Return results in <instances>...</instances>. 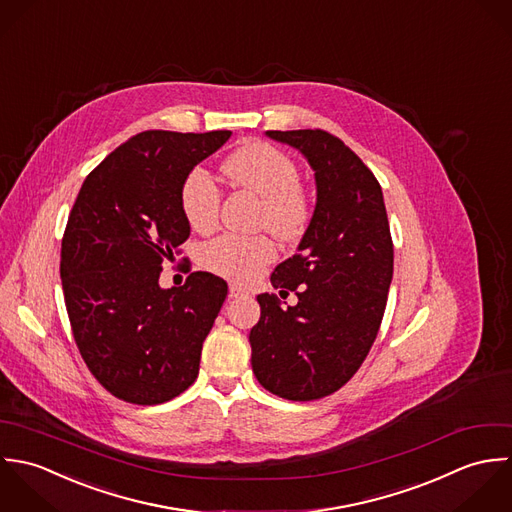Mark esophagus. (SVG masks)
I'll list each match as a JSON object with an SVG mask.
<instances>
[{
    "label": "esophagus",
    "mask_w": 512,
    "mask_h": 512,
    "mask_svg": "<svg viewBox=\"0 0 512 512\" xmlns=\"http://www.w3.org/2000/svg\"><path fill=\"white\" fill-rule=\"evenodd\" d=\"M247 295V291L241 287V285H229V297L231 299H239V297H245Z\"/></svg>",
    "instance_id": "34e87169"
}]
</instances>
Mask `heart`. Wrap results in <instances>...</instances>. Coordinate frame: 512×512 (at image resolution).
Segmentation results:
<instances>
[{
	"instance_id": "b5f03b06",
	"label": "heart",
	"mask_w": 512,
	"mask_h": 512,
	"mask_svg": "<svg viewBox=\"0 0 512 512\" xmlns=\"http://www.w3.org/2000/svg\"><path fill=\"white\" fill-rule=\"evenodd\" d=\"M221 172L235 186L261 198L259 225L269 227L283 241H297L310 223V198L301 184L295 160L283 150L253 140L233 150L221 164ZM180 205L192 229L204 233L215 227L219 192L202 172H192L180 192ZM275 259V243L269 235L223 233L202 249V263L211 273L249 281Z\"/></svg>"
}]
</instances>
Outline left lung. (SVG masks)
Returning <instances> with one entry per match:
<instances>
[{"label": "left lung", "mask_w": 512, "mask_h": 512, "mask_svg": "<svg viewBox=\"0 0 512 512\" xmlns=\"http://www.w3.org/2000/svg\"><path fill=\"white\" fill-rule=\"evenodd\" d=\"M299 148L316 178V207L299 253L275 267L271 285L299 303L259 295L251 366L271 394L312 402L340 390L366 360L388 303L394 243L380 182L334 134L269 130Z\"/></svg>", "instance_id": "obj_1"}]
</instances>
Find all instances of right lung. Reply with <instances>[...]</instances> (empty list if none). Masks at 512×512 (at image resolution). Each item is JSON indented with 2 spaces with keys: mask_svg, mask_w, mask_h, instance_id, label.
Here are the masks:
<instances>
[{
  "mask_svg": "<svg viewBox=\"0 0 512 512\" xmlns=\"http://www.w3.org/2000/svg\"><path fill=\"white\" fill-rule=\"evenodd\" d=\"M229 130H146L87 176L61 243V281L77 348L114 398L156 406L198 378L205 336L227 283L186 261L182 287L160 289L162 265L180 255L190 223L184 180Z\"/></svg>",
  "mask_w": 512,
  "mask_h": 512,
  "instance_id": "1",
  "label": "right lung"
}]
</instances>
